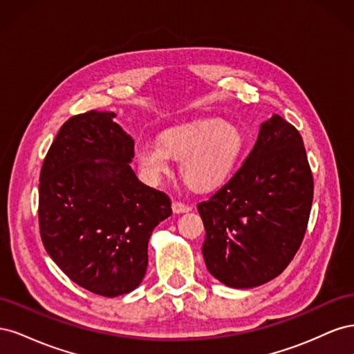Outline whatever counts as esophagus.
<instances>
[{
    "instance_id": "1",
    "label": "esophagus",
    "mask_w": 354,
    "mask_h": 354,
    "mask_svg": "<svg viewBox=\"0 0 354 354\" xmlns=\"http://www.w3.org/2000/svg\"><path fill=\"white\" fill-rule=\"evenodd\" d=\"M171 208H173L174 214H185V212L190 211V207L186 205V203H181V202H173Z\"/></svg>"
}]
</instances>
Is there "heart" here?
Masks as SVG:
<instances>
[{
    "label": "heart",
    "instance_id": "heart-1",
    "mask_svg": "<svg viewBox=\"0 0 354 354\" xmlns=\"http://www.w3.org/2000/svg\"><path fill=\"white\" fill-rule=\"evenodd\" d=\"M243 145L239 127L212 118L167 128L158 142L138 143L133 156L149 183H158L169 171V160L174 159L180 160V176L185 183L205 192L229 177Z\"/></svg>",
    "mask_w": 354,
    "mask_h": 354
}]
</instances>
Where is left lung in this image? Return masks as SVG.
I'll return each instance as SVG.
<instances>
[{
	"label": "left lung",
	"instance_id": "8db88e82",
	"mask_svg": "<svg viewBox=\"0 0 354 354\" xmlns=\"http://www.w3.org/2000/svg\"><path fill=\"white\" fill-rule=\"evenodd\" d=\"M312 202L313 176L303 138L273 115L260 125L236 174L198 205L208 272L236 289L274 279L303 242Z\"/></svg>",
	"mask_w": 354,
	"mask_h": 354
}]
</instances>
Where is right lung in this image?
<instances>
[{
	"mask_svg": "<svg viewBox=\"0 0 354 354\" xmlns=\"http://www.w3.org/2000/svg\"><path fill=\"white\" fill-rule=\"evenodd\" d=\"M113 112L62 125L39 176V232L48 255L77 285L103 297L131 292L147 269V243L171 216L169 198L143 185L134 140Z\"/></svg>",
	"mask_w": 354,
	"mask_h": 354,
	"instance_id": "right-lung-1",
	"label": "right lung"
}]
</instances>
